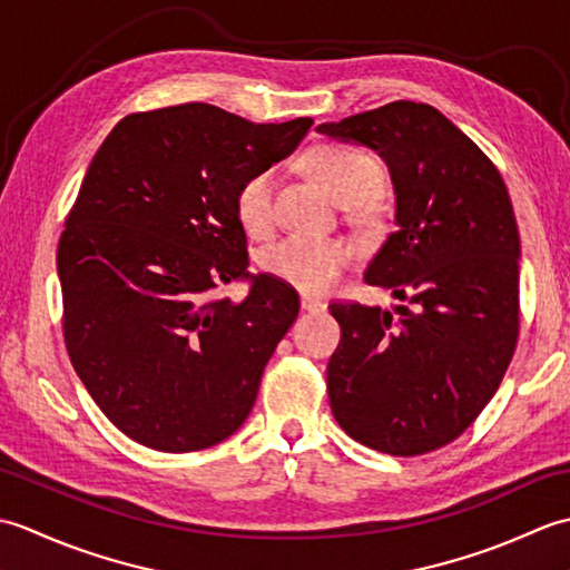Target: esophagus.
Returning a JSON list of instances; mask_svg holds the SVG:
<instances>
[{
    "mask_svg": "<svg viewBox=\"0 0 570 570\" xmlns=\"http://www.w3.org/2000/svg\"><path fill=\"white\" fill-rule=\"evenodd\" d=\"M325 301L323 298H316V296H311V294H304L301 296V308L304 311H308V313H321V311H325Z\"/></svg>",
    "mask_w": 570,
    "mask_h": 570,
    "instance_id": "1",
    "label": "esophagus"
}]
</instances>
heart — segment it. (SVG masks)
I'll list each match as a JSON object with an SVG mask.
<instances>
[{
  "label": "heart",
  "instance_id": "obj_1",
  "mask_svg": "<svg viewBox=\"0 0 570 570\" xmlns=\"http://www.w3.org/2000/svg\"><path fill=\"white\" fill-rule=\"evenodd\" d=\"M308 166L331 196L343 205L370 203L384 186L382 166L372 156L355 149L321 147L308 156ZM235 208L247 235L264 237L269 233L274 223L272 168L249 176L239 186ZM347 262L350 247L343 239L333 237L286 235L259 252V266L266 276L308 294L331 288Z\"/></svg>",
  "mask_w": 570,
  "mask_h": 570
}]
</instances>
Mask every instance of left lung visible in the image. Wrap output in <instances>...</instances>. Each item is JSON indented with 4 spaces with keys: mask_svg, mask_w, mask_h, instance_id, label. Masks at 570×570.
Wrapping results in <instances>:
<instances>
[{
    "mask_svg": "<svg viewBox=\"0 0 570 570\" xmlns=\"http://www.w3.org/2000/svg\"><path fill=\"white\" fill-rule=\"evenodd\" d=\"M377 151L394 233L365 282L404 306L333 304L328 399L350 439L421 455L458 439L498 392L519 333V229L498 168L435 107L396 100L318 125Z\"/></svg>",
    "mask_w": 570,
    "mask_h": 570,
    "instance_id": "obj_1",
    "label": "left lung"
}]
</instances>
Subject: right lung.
Masks as SVG:
<instances>
[{
	"instance_id": "add662e5",
	"label": "right lung",
	"mask_w": 570,
	"mask_h": 570,
	"mask_svg": "<svg viewBox=\"0 0 570 570\" xmlns=\"http://www.w3.org/2000/svg\"><path fill=\"white\" fill-rule=\"evenodd\" d=\"M311 125L186 102L125 117L92 156L58 242L63 335L85 390L131 441L203 451L249 416L298 294L247 272L235 198ZM235 277L250 282L245 302L209 301Z\"/></svg>"
}]
</instances>
